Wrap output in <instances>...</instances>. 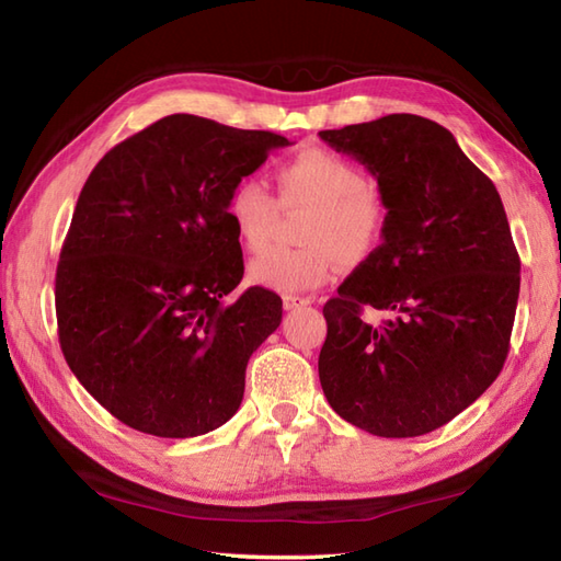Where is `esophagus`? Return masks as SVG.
<instances>
[{"label":"esophagus","mask_w":561,"mask_h":561,"mask_svg":"<svg viewBox=\"0 0 561 561\" xmlns=\"http://www.w3.org/2000/svg\"><path fill=\"white\" fill-rule=\"evenodd\" d=\"M282 304L287 311H294V308H301L311 304V299H306V296H296V294H284L282 296Z\"/></svg>","instance_id":"1"}]
</instances>
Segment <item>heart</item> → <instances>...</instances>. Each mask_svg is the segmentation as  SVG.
<instances>
[{
  "mask_svg": "<svg viewBox=\"0 0 561 561\" xmlns=\"http://www.w3.org/2000/svg\"><path fill=\"white\" fill-rule=\"evenodd\" d=\"M277 199L245 178L226 199V219L248 250L267 245L279 207L308 209L301 219L299 248H272L250 262L248 274L272 291H308L323 284L335 257L354 267L376 253L386 236L388 202L359 163L330 149L311 147L284 161L277 173Z\"/></svg>",
  "mask_w": 561,
  "mask_h": 561,
  "instance_id": "b5f03b06",
  "label": "heart"
}]
</instances>
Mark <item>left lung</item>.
I'll use <instances>...</instances> for the list:
<instances>
[{"label": "left lung", "instance_id": "8db88e82", "mask_svg": "<svg viewBox=\"0 0 561 561\" xmlns=\"http://www.w3.org/2000/svg\"><path fill=\"white\" fill-rule=\"evenodd\" d=\"M362 161L388 202L383 243L323 306L330 408L364 432H434L502 374L520 260L494 183L446 127L396 113L318 133ZM380 310V324L363 313Z\"/></svg>", "mask_w": 561, "mask_h": 561}]
</instances>
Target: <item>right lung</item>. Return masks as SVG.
<instances>
[{
	"mask_svg": "<svg viewBox=\"0 0 561 561\" xmlns=\"http://www.w3.org/2000/svg\"><path fill=\"white\" fill-rule=\"evenodd\" d=\"M289 139L175 113L91 171L55 274L57 335L79 383L151 436L214 432L241 408L245 366L282 299L243 279L226 199Z\"/></svg>",
	"mask_w": 561,
	"mask_h": 561,
	"instance_id": "add662e5",
	"label": "right lung"
}]
</instances>
